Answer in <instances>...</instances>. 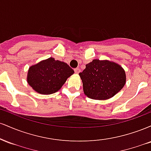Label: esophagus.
Wrapping results in <instances>:
<instances>
[{"instance_id": "obj_1", "label": "esophagus", "mask_w": 151, "mask_h": 151, "mask_svg": "<svg viewBox=\"0 0 151 151\" xmlns=\"http://www.w3.org/2000/svg\"><path fill=\"white\" fill-rule=\"evenodd\" d=\"M74 72H75L76 74H79V72H80V69H79V68L74 69Z\"/></svg>"}]
</instances>
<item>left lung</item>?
<instances>
[{"mask_svg":"<svg viewBox=\"0 0 151 151\" xmlns=\"http://www.w3.org/2000/svg\"><path fill=\"white\" fill-rule=\"evenodd\" d=\"M79 74L84 94L96 100L113 97L124 87L126 81L122 67L109 60H93Z\"/></svg>","mask_w":151,"mask_h":151,"instance_id":"1","label":"left lung"}]
</instances>
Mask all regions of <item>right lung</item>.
I'll list each match as a JSON object with an SVG mask.
<instances>
[{
	"mask_svg": "<svg viewBox=\"0 0 151 151\" xmlns=\"http://www.w3.org/2000/svg\"><path fill=\"white\" fill-rule=\"evenodd\" d=\"M74 72L67 63L50 58L30 67L27 81L37 93L51 94L61 89Z\"/></svg>",
	"mask_w": 151,
	"mask_h": 151,
	"instance_id": "add662e5",
	"label": "right lung"
}]
</instances>
